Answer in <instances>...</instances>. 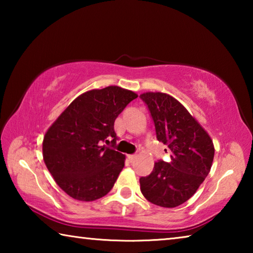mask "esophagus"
<instances>
[{
  "label": "esophagus",
  "mask_w": 253,
  "mask_h": 253,
  "mask_svg": "<svg viewBox=\"0 0 253 253\" xmlns=\"http://www.w3.org/2000/svg\"><path fill=\"white\" fill-rule=\"evenodd\" d=\"M127 158L129 160V162H134V160L136 158V155H128Z\"/></svg>",
  "instance_id": "34e87169"
}]
</instances>
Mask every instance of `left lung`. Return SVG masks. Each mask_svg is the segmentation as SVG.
Segmentation results:
<instances>
[{
  "label": "left lung",
  "mask_w": 253,
  "mask_h": 253,
  "mask_svg": "<svg viewBox=\"0 0 253 253\" xmlns=\"http://www.w3.org/2000/svg\"><path fill=\"white\" fill-rule=\"evenodd\" d=\"M151 113L156 138L168 145L170 161H158L148 176L140 177V191L149 202L175 208L193 195L211 169V137L185 107L163 92L139 96Z\"/></svg>",
  "instance_id": "obj_1"
}]
</instances>
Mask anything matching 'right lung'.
Masks as SVG:
<instances>
[{
    "label": "right lung",
    "instance_id": "obj_1",
    "mask_svg": "<svg viewBox=\"0 0 253 253\" xmlns=\"http://www.w3.org/2000/svg\"><path fill=\"white\" fill-rule=\"evenodd\" d=\"M135 92L117 85L77 97L45 132L42 152L46 169L61 190L78 201H95L113 188L125 155L104 143L116 142L114 123Z\"/></svg>",
    "mask_w": 253,
    "mask_h": 253
}]
</instances>
